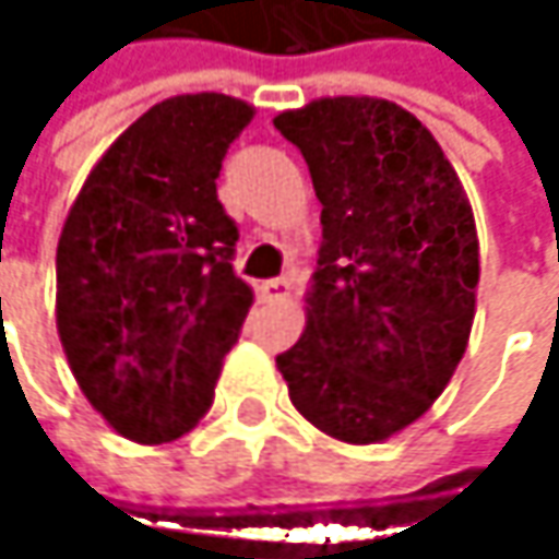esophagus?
I'll return each mask as SVG.
<instances>
[{"mask_svg":"<svg viewBox=\"0 0 559 559\" xmlns=\"http://www.w3.org/2000/svg\"><path fill=\"white\" fill-rule=\"evenodd\" d=\"M290 294V281L287 278H269L259 284V297L262 300H284Z\"/></svg>","mask_w":559,"mask_h":559,"instance_id":"1","label":"esophagus"}]
</instances>
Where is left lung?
<instances>
[{"label":"left lung","mask_w":559,"mask_h":559,"mask_svg":"<svg viewBox=\"0 0 559 559\" xmlns=\"http://www.w3.org/2000/svg\"><path fill=\"white\" fill-rule=\"evenodd\" d=\"M275 129L300 148L323 203L307 326L278 356L281 376L323 433L389 440L440 397L466 353L473 206L437 139L389 99H313Z\"/></svg>","instance_id":"8db88e82"}]
</instances>
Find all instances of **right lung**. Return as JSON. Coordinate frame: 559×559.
Segmentation results:
<instances>
[{"label":"right lung","instance_id":"obj_1","mask_svg":"<svg viewBox=\"0 0 559 559\" xmlns=\"http://www.w3.org/2000/svg\"><path fill=\"white\" fill-rule=\"evenodd\" d=\"M252 106L170 96L90 170L57 242V333L90 404L135 443H168L213 404L252 287L216 197Z\"/></svg>","mask_w":559,"mask_h":559}]
</instances>
